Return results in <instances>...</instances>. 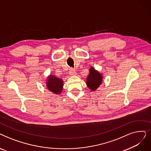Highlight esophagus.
<instances>
[{
  "label": "esophagus",
  "mask_w": 151,
  "mask_h": 151,
  "mask_svg": "<svg viewBox=\"0 0 151 151\" xmlns=\"http://www.w3.org/2000/svg\"><path fill=\"white\" fill-rule=\"evenodd\" d=\"M69 74L70 75H76V71L73 68H71L69 70Z\"/></svg>",
  "instance_id": "esophagus-1"
}]
</instances>
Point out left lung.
<instances>
[{
  "mask_svg": "<svg viewBox=\"0 0 151 151\" xmlns=\"http://www.w3.org/2000/svg\"><path fill=\"white\" fill-rule=\"evenodd\" d=\"M90 73L87 78V85L88 88L92 91L96 90V89L101 84L102 81L101 75L94 70L93 67L91 68L89 70Z\"/></svg>",
  "mask_w": 151,
  "mask_h": 151,
  "instance_id": "obj_1",
  "label": "left lung"
}]
</instances>
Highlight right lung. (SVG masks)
Here are the masks:
<instances>
[{
  "instance_id": "obj_1",
  "label": "right lung",
  "mask_w": 151,
  "mask_h": 151,
  "mask_svg": "<svg viewBox=\"0 0 151 151\" xmlns=\"http://www.w3.org/2000/svg\"><path fill=\"white\" fill-rule=\"evenodd\" d=\"M47 88L54 93L59 94L62 90L63 81L61 79L56 78L53 75H50L47 79Z\"/></svg>"
}]
</instances>
